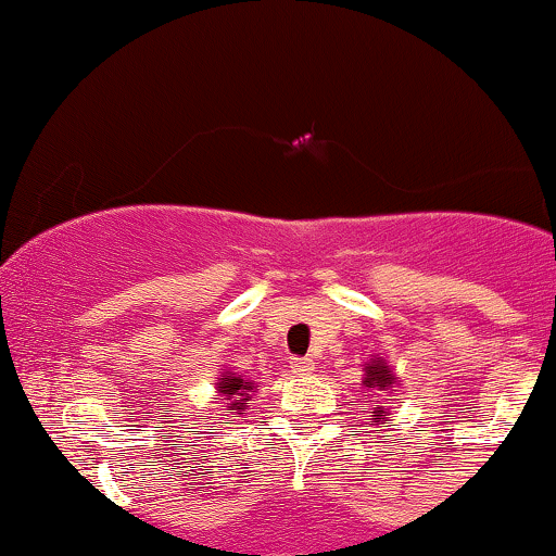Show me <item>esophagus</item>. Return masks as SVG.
Instances as JSON below:
<instances>
[{
	"instance_id": "34e87169",
	"label": "esophagus",
	"mask_w": 556,
	"mask_h": 556,
	"mask_svg": "<svg viewBox=\"0 0 556 556\" xmlns=\"http://www.w3.org/2000/svg\"><path fill=\"white\" fill-rule=\"evenodd\" d=\"M291 369L293 375H311V371L316 369V362L311 359V356H295L291 362Z\"/></svg>"
}]
</instances>
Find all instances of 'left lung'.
<instances>
[{
  "mask_svg": "<svg viewBox=\"0 0 556 556\" xmlns=\"http://www.w3.org/2000/svg\"><path fill=\"white\" fill-rule=\"evenodd\" d=\"M392 382H394V377L390 375V369L384 367V362L382 359H375L367 367V375H364V387H375V390H387V387H392ZM382 413L384 409L382 407H377L375 409V422H382L384 417H382Z\"/></svg>",
  "mask_w": 556,
  "mask_h": 556,
  "instance_id": "8db88e82",
  "label": "left lung"
}]
</instances>
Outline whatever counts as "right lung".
<instances>
[{
  "label": "right lung",
  "mask_w": 556,
  "mask_h": 556,
  "mask_svg": "<svg viewBox=\"0 0 556 556\" xmlns=\"http://www.w3.org/2000/svg\"><path fill=\"white\" fill-rule=\"evenodd\" d=\"M253 390V382H248V379H242L240 375H225L223 377V382H219V392L225 394V397H232L235 394V402H232V407L238 409V415H242V409L248 407V394L245 392H250Z\"/></svg>",
  "instance_id": "obj_1"
}]
</instances>
